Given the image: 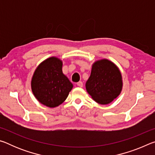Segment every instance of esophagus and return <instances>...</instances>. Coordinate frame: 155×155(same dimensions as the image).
Returning a JSON list of instances; mask_svg holds the SVG:
<instances>
[{
    "label": "esophagus",
    "instance_id": "34e87169",
    "mask_svg": "<svg viewBox=\"0 0 155 155\" xmlns=\"http://www.w3.org/2000/svg\"><path fill=\"white\" fill-rule=\"evenodd\" d=\"M77 85H78L79 87H82L83 86V82H81V81H79V82H78V83H77Z\"/></svg>",
    "mask_w": 155,
    "mask_h": 155
}]
</instances>
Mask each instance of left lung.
<instances>
[{
  "instance_id": "1",
  "label": "left lung",
  "mask_w": 155,
  "mask_h": 155,
  "mask_svg": "<svg viewBox=\"0 0 155 155\" xmlns=\"http://www.w3.org/2000/svg\"><path fill=\"white\" fill-rule=\"evenodd\" d=\"M122 87L121 72L114 62L102 59L92 64L90 77L85 83V88L97 103H111L121 93Z\"/></svg>"
}]
</instances>
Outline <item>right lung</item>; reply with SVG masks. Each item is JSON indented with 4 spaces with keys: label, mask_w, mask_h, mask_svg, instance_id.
<instances>
[{
    "label": "right lung",
    "mask_w": 155,
    "mask_h": 155,
    "mask_svg": "<svg viewBox=\"0 0 155 155\" xmlns=\"http://www.w3.org/2000/svg\"><path fill=\"white\" fill-rule=\"evenodd\" d=\"M63 61L51 57L41 62L31 78V90L41 104L50 108L58 107L69 95L72 83L62 71Z\"/></svg>",
    "instance_id": "obj_1"
}]
</instances>
